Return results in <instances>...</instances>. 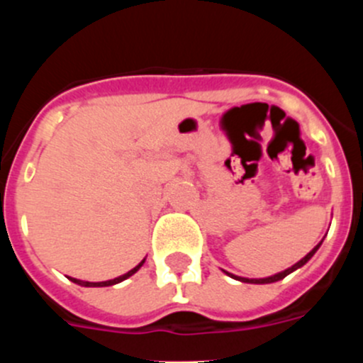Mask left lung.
I'll list each match as a JSON object with an SVG mask.
<instances>
[{
    "label": "left lung",
    "instance_id": "1",
    "mask_svg": "<svg viewBox=\"0 0 363 363\" xmlns=\"http://www.w3.org/2000/svg\"><path fill=\"white\" fill-rule=\"evenodd\" d=\"M321 242H323V240H321ZM321 242H318V246H314V247H313V251H309V252H307V255L303 256L302 259H298V262H296L295 265L288 267L286 270H283V272H277V274H274V276H269V277H262V279H250V277H240V276H235V274H230V272H226V270H223V272H225L226 276L233 277V279H237V281H242V283H250V284H269V283H276V281H281V279H284V277H286L288 274L295 272L296 269H300V267H303V265H306V263L309 262L311 258H313V256H314V252H316L318 250H320Z\"/></svg>",
    "mask_w": 363,
    "mask_h": 363
}]
</instances>
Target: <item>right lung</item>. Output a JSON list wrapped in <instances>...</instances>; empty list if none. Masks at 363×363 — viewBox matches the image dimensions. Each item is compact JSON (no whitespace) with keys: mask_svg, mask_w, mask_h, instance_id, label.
<instances>
[{"mask_svg":"<svg viewBox=\"0 0 363 363\" xmlns=\"http://www.w3.org/2000/svg\"><path fill=\"white\" fill-rule=\"evenodd\" d=\"M144 262H145V258L142 259L140 263H138L137 267H135V269H131L130 272H126V274H123V276H119V277H116V279H108V281H100V283H91V281H80V279H75V277H68L69 281H72V283H75V284H80V286H86V288H104V286H112V284H117V283H123L124 279H128V277H131L133 276L135 272H137L138 269H140L142 265H144Z\"/></svg>","mask_w":363,"mask_h":363,"instance_id":"right-lung-1","label":"right lung"}]
</instances>
